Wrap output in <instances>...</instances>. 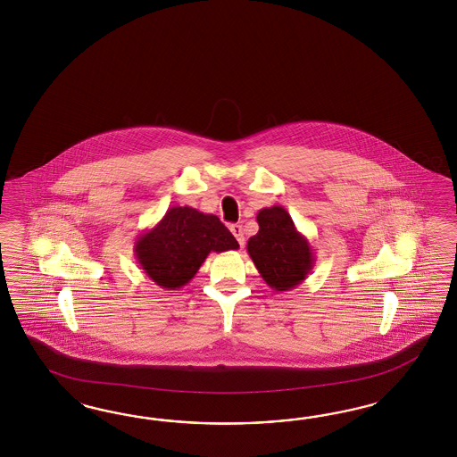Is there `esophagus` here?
<instances>
[{"label":"esophagus","instance_id":"34e87169","mask_svg":"<svg viewBox=\"0 0 457 457\" xmlns=\"http://www.w3.org/2000/svg\"><path fill=\"white\" fill-rule=\"evenodd\" d=\"M231 233L235 235L236 239H237V243L241 245V246H245V233H243V226L241 224H231Z\"/></svg>","mask_w":457,"mask_h":457}]
</instances>
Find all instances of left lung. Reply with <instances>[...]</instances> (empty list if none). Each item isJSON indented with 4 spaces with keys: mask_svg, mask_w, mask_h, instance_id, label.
<instances>
[{
    "mask_svg": "<svg viewBox=\"0 0 457 457\" xmlns=\"http://www.w3.org/2000/svg\"><path fill=\"white\" fill-rule=\"evenodd\" d=\"M256 221L260 231L249 237V258L270 288H296L312 273L317 262L310 241L296 229L283 206L260 209Z\"/></svg>",
    "mask_w": 457,
    "mask_h": 457,
    "instance_id": "obj_1",
    "label": "left lung"
}]
</instances>
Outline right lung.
Wrapping results in <instances>:
<instances>
[{"label":"right lung","instance_id":"obj_1","mask_svg":"<svg viewBox=\"0 0 457 457\" xmlns=\"http://www.w3.org/2000/svg\"><path fill=\"white\" fill-rule=\"evenodd\" d=\"M237 248L235 236L218 216L172 206L154 228L138 236L134 253L157 287L179 290L193 279L209 253Z\"/></svg>","mask_w":457,"mask_h":457}]
</instances>
